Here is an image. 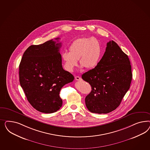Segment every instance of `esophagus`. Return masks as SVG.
<instances>
[{
	"label": "esophagus",
	"instance_id": "34e87169",
	"mask_svg": "<svg viewBox=\"0 0 150 150\" xmlns=\"http://www.w3.org/2000/svg\"><path fill=\"white\" fill-rule=\"evenodd\" d=\"M75 80H77V81H80V80H81V78L80 77H79V76H75Z\"/></svg>",
	"mask_w": 150,
	"mask_h": 150
}]
</instances>
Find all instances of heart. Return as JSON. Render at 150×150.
Segmentation results:
<instances>
[{
    "label": "heart",
    "mask_w": 150,
    "mask_h": 150,
    "mask_svg": "<svg viewBox=\"0 0 150 150\" xmlns=\"http://www.w3.org/2000/svg\"><path fill=\"white\" fill-rule=\"evenodd\" d=\"M69 52H64L62 58L65 69L73 72L77 66V60L87 69L96 68L101 60L103 48L100 41L95 37H82L74 40L69 47Z\"/></svg>",
    "instance_id": "heart-1"
}]
</instances>
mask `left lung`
Masks as SVG:
<instances>
[{
    "label": "left lung",
    "mask_w": 150,
    "mask_h": 150,
    "mask_svg": "<svg viewBox=\"0 0 150 150\" xmlns=\"http://www.w3.org/2000/svg\"><path fill=\"white\" fill-rule=\"evenodd\" d=\"M132 76L127 55L114 41H109L98 65L82 75L92 88L85 98L87 109L98 114L115 110L129 89Z\"/></svg>",
    "instance_id": "1"
}]
</instances>
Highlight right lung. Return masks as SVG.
I'll return each mask as SVG.
<instances>
[{"instance_id":"obj_1","label":"right lung","mask_w":150,"mask_h":150,"mask_svg":"<svg viewBox=\"0 0 150 150\" xmlns=\"http://www.w3.org/2000/svg\"><path fill=\"white\" fill-rule=\"evenodd\" d=\"M59 38H55L58 42ZM61 43L53 40L30 46L19 65V80L27 100L38 111L52 113L62 106L61 88L74 77L64 70L59 52Z\"/></svg>"}]
</instances>
